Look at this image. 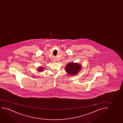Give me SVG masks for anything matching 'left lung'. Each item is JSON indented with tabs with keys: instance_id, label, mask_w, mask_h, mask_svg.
I'll return each instance as SVG.
<instances>
[{
	"instance_id": "1",
	"label": "left lung",
	"mask_w": 123,
	"mask_h": 123,
	"mask_svg": "<svg viewBox=\"0 0 123 123\" xmlns=\"http://www.w3.org/2000/svg\"><path fill=\"white\" fill-rule=\"evenodd\" d=\"M81 66L80 64L77 63H69L67 65L66 67V72H67L69 75H75L77 74L79 71L81 70Z\"/></svg>"
}]
</instances>
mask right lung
Masks as SVG:
<instances>
[{"instance_id":"1","label":"right lung","mask_w":123,"mask_h":123,"mask_svg":"<svg viewBox=\"0 0 123 123\" xmlns=\"http://www.w3.org/2000/svg\"><path fill=\"white\" fill-rule=\"evenodd\" d=\"M39 71H43L42 70H43V69H42V68H39Z\"/></svg>"}]
</instances>
